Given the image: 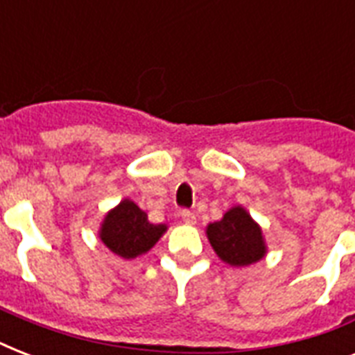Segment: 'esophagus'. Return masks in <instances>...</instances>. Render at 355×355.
Returning <instances> with one entry per match:
<instances>
[{
	"label": "esophagus",
	"mask_w": 355,
	"mask_h": 355,
	"mask_svg": "<svg viewBox=\"0 0 355 355\" xmlns=\"http://www.w3.org/2000/svg\"><path fill=\"white\" fill-rule=\"evenodd\" d=\"M180 217H182V221L188 223V225H193V223L197 221V217H195L193 211L188 210V208H184V210H180Z\"/></svg>",
	"instance_id": "1"
}]
</instances>
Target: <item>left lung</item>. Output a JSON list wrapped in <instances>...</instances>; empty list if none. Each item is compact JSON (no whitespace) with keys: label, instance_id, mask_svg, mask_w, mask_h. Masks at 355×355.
<instances>
[{"label":"left lung","instance_id":"left-lung-1","mask_svg":"<svg viewBox=\"0 0 355 355\" xmlns=\"http://www.w3.org/2000/svg\"><path fill=\"white\" fill-rule=\"evenodd\" d=\"M206 234L217 256L234 267L250 265L263 258L265 243L261 228L241 206L228 210L221 221L211 223Z\"/></svg>","mask_w":355,"mask_h":355}]
</instances>
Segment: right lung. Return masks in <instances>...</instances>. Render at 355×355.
Returning <instances> with one entry per match:
<instances>
[{
    "mask_svg": "<svg viewBox=\"0 0 355 355\" xmlns=\"http://www.w3.org/2000/svg\"><path fill=\"white\" fill-rule=\"evenodd\" d=\"M166 232V225H153L139 206L123 200L108 211L101 227V239L114 254L130 259L145 254Z\"/></svg>",
    "mask_w": 355,
    "mask_h": 355,
    "instance_id": "1",
    "label": "right lung"
}]
</instances>
